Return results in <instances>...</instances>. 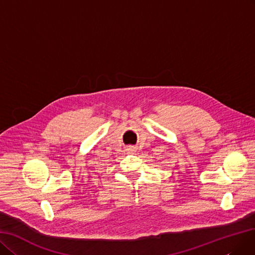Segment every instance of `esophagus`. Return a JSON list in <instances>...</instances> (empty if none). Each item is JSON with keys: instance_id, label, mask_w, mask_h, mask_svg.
<instances>
[{"instance_id": "34e87169", "label": "esophagus", "mask_w": 255, "mask_h": 255, "mask_svg": "<svg viewBox=\"0 0 255 255\" xmlns=\"http://www.w3.org/2000/svg\"><path fill=\"white\" fill-rule=\"evenodd\" d=\"M128 150H134V148H133V147H128Z\"/></svg>"}]
</instances>
